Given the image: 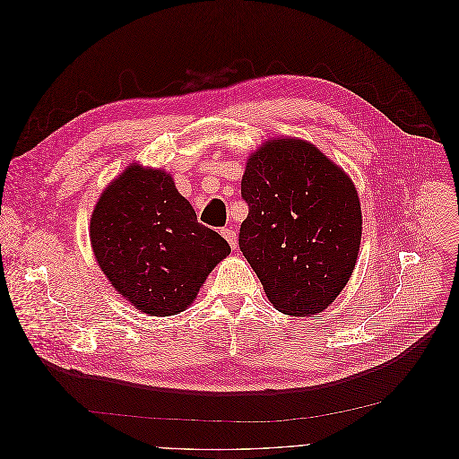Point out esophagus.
I'll return each instance as SVG.
<instances>
[{"mask_svg": "<svg viewBox=\"0 0 459 459\" xmlns=\"http://www.w3.org/2000/svg\"><path fill=\"white\" fill-rule=\"evenodd\" d=\"M221 233H222V235H224V238L228 240V245L235 250V248H237V233H235V230H231V228H224Z\"/></svg>", "mask_w": 459, "mask_h": 459, "instance_id": "obj_1", "label": "esophagus"}]
</instances>
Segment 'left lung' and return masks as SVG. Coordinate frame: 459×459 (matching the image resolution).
Returning a JSON list of instances; mask_svg holds the SVG:
<instances>
[{
  "label": "left lung",
  "mask_w": 459,
  "mask_h": 459,
  "mask_svg": "<svg viewBox=\"0 0 459 459\" xmlns=\"http://www.w3.org/2000/svg\"><path fill=\"white\" fill-rule=\"evenodd\" d=\"M240 195L248 217L238 248L268 300L292 316L325 311L352 276L361 245L352 179L313 144L276 139L250 155Z\"/></svg>",
  "instance_id": "8db88e82"
}]
</instances>
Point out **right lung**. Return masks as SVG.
I'll use <instances>...</instances> for the list:
<instances>
[{"mask_svg": "<svg viewBox=\"0 0 459 459\" xmlns=\"http://www.w3.org/2000/svg\"><path fill=\"white\" fill-rule=\"evenodd\" d=\"M91 245L103 274L134 307L169 316L186 309L230 252L165 170L131 165L101 193Z\"/></svg>", "mask_w": 459, "mask_h": 459, "instance_id": "1", "label": "right lung"}]
</instances>
